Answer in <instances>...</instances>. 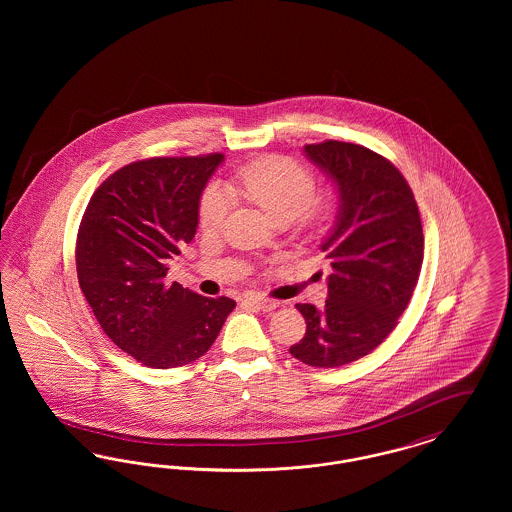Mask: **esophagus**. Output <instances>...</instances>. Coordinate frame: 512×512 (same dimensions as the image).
Segmentation results:
<instances>
[{
    "instance_id": "34e87169",
    "label": "esophagus",
    "mask_w": 512,
    "mask_h": 512,
    "mask_svg": "<svg viewBox=\"0 0 512 512\" xmlns=\"http://www.w3.org/2000/svg\"><path fill=\"white\" fill-rule=\"evenodd\" d=\"M244 303L255 307V309H261V311H272L278 307V301L268 299L265 295H245Z\"/></svg>"
}]
</instances>
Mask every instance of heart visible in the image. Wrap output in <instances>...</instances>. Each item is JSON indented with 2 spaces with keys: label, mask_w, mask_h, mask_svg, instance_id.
<instances>
[{
  "label": "heart",
  "mask_w": 512,
  "mask_h": 512,
  "mask_svg": "<svg viewBox=\"0 0 512 512\" xmlns=\"http://www.w3.org/2000/svg\"><path fill=\"white\" fill-rule=\"evenodd\" d=\"M238 184L270 219L276 222L317 215L313 201L317 180L311 172L288 157L268 155L238 172ZM232 205V194L222 184H209L199 199V222L205 230H219Z\"/></svg>",
  "instance_id": "1"
}]
</instances>
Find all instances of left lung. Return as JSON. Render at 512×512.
Segmentation results:
<instances>
[{
	"instance_id": "1",
	"label": "left lung",
	"mask_w": 512,
	"mask_h": 512,
	"mask_svg": "<svg viewBox=\"0 0 512 512\" xmlns=\"http://www.w3.org/2000/svg\"><path fill=\"white\" fill-rule=\"evenodd\" d=\"M305 155L334 180L340 211L320 245L332 267L326 305H295L307 332L290 353L334 368L365 357L397 326L418 282L424 234L413 190L386 157L336 140L305 146Z\"/></svg>"
}]
</instances>
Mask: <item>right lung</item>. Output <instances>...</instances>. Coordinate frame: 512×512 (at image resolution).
<instances>
[{"label":"right lung","instance_id":"obj_1","mask_svg":"<svg viewBox=\"0 0 512 512\" xmlns=\"http://www.w3.org/2000/svg\"><path fill=\"white\" fill-rule=\"evenodd\" d=\"M220 153L151 157L113 172L92 195L76 236V274L111 341L151 368L190 365L209 351L230 297L167 284L169 261L194 240L199 197Z\"/></svg>","mask_w":512,"mask_h":512}]
</instances>
